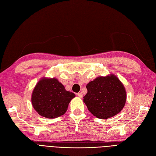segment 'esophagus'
Wrapping results in <instances>:
<instances>
[{"label":"esophagus","mask_w":156,"mask_h":156,"mask_svg":"<svg viewBox=\"0 0 156 156\" xmlns=\"http://www.w3.org/2000/svg\"><path fill=\"white\" fill-rule=\"evenodd\" d=\"M77 96L80 98H82L83 96V94L81 92H79V93H77Z\"/></svg>","instance_id":"1"}]
</instances>
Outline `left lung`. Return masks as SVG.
I'll list each match as a JSON object with an SVG mask.
<instances>
[{
	"mask_svg": "<svg viewBox=\"0 0 156 156\" xmlns=\"http://www.w3.org/2000/svg\"><path fill=\"white\" fill-rule=\"evenodd\" d=\"M86 87L87 93L83 101L88 111L98 119H107L116 115L126 104L125 87L114 74L98 77Z\"/></svg>",
	"mask_w": 156,
	"mask_h": 156,
	"instance_id": "obj_1",
	"label": "left lung"
}]
</instances>
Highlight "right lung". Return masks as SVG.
I'll list each match as a JSON object with an SVG mask.
<instances>
[{"mask_svg": "<svg viewBox=\"0 0 156 156\" xmlns=\"http://www.w3.org/2000/svg\"><path fill=\"white\" fill-rule=\"evenodd\" d=\"M75 97V94L67 91L57 79L44 77L34 88L31 101L40 116L55 119L67 111L69 102Z\"/></svg>", "mask_w": 156, "mask_h": 156, "instance_id": "add662e5", "label": "right lung"}]
</instances>
